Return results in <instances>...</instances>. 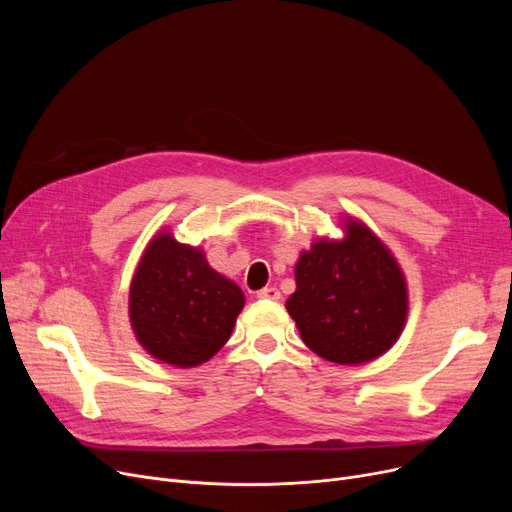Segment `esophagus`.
Wrapping results in <instances>:
<instances>
[{"instance_id":"1","label":"esophagus","mask_w":512,"mask_h":512,"mask_svg":"<svg viewBox=\"0 0 512 512\" xmlns=\"http://www.w3.org/2000/svg\"><path fill=\"white\" fill-rule=\"evenodd\" d=\"M257 297L259 299H270V301H278L282 294H280V290L276 288V286H267V288H261L259 292H257Z\"/></svg>"}]
</instances>
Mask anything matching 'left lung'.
<instances>
[{
    "instance_id": "1",
    "label": "left lung",
    "mask_w": 512,
    "mask_h": 512,
    "mask_svg": "<svg viewBox=\"0 0 512 512\" xmlns=\"http://www.w3.org/2000/svg\"><path fill=\"white\" fill-rule=\"evenodd\" d=\"M286 309L313 353L338 365L367 363L398 340L407 282L384 242L346 220L342 240H317L297 267Z\"/></svg>"
}]
</instances>
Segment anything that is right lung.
I'll return each mask as SVG.
<instances>
[{"instance_id":"obj_1","label":"right lung","mask_w":512,"mask_h":512,"mask_svg":"<svg viewBox=\"0 0 512 512\" xmlns=\"http://www.w3.org/2000/svg\"><path fill=\"white\" fill-rule=\"evenodd\" d=\"M245 294L211 270L205 255L168 232L155 236L130 284V324L145 351L195 367L228 342Z\"/></svg>"}]
</instances>
